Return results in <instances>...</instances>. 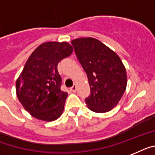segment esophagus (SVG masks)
<instances>
[{"label": "esophagus", "mask_w": 155, "mask_h": 155, "mask_svg": "<svg viewBox=\"0 0 155 155\" xmlns=\"http://www.w3.org/2000/svg\"><path fill=\"white\" fill-rule=\"evenodd\" d=\"M76 89H77V86L75 85H75L72 86V87H71L70 88V90H71V91L72 92H75V91H76Z\"/></svg>", "instance_id": "34e87169"}]
</instances>
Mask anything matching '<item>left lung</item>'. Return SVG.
Masks as SVG:
<instances>
[{"instance_id":"obj_1","label":"left lung","mask_w":155,"mask_h":155,"mask_svg":"<svg viewBox=\"0 0 155 155\" xmlns=\"http://www.w3.org/2000/svg\"><path fill=\"white\" fill-rule=\"evenodd\" d=\"M88 78L91 94L85 99L90 110L106 113L114 109L127 87L125 67L119 56L99 40L80 38L71 41Z\"/></svg>"}]
</instances>
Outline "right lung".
Here are the masks:
<instances>
[{
	"instance_id": "obj_1",
	"label": "right lung",
	"mask_w": 155,
	"mask_h": 155,
	"mask_svg": "<svg viewBox=\"0 0 155 155\" xmlns=\"http://www.w3.org/2000/svg\"><path fill=\"white\" fill-rule=\"evenodd\" d=\"M73 52L66 41H48L38 46L15 82L18 99L32 117L53 121L61 116L67 92L61 90L58 64Z\"/></svg>"
}]
</instances>
